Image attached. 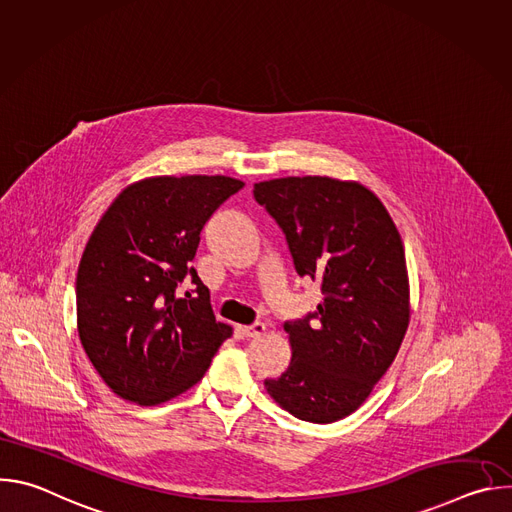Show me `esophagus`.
<instances>
[{
  "label": "esophagus",
  "instance_id": "esophagus-1",
  "mask_svg": "<svg viewBox=\"0 0 512 512\" xmlns=\"http://www.w3.org/2000/svg\"><path fill=\"white\" fill-rule=\"evenodd\" d=\"M243 332H245L247 338H257V336H261L265 332V324L263 322H255L251 326H245Z\"/></svg>",
  "mask_w": 512,
  "mask_h": 512
}]
</instances>
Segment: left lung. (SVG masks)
Returning <instances> with one entry per match:
<instances>
[{
    "instance_id": "1",
    "label": "left lung",
    "mask_w": 512,
    "mask_h": 512,
    "mask_svg": "<svg viewBox=\"0 0 512 512\" xmlns=\"http://www.w3.org/2000/svg\"><path fill=\"white\" fill-rule=\"evenodd\" d=\"M253 196L281 227L298 275L324 294L314 314L285 322L291 362L265 389L298 419L338 421L367 401L405 338L401 235L377 194L352 180L287 176L255 184Z\"/></svg>"
}]
</instances>
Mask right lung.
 I'll return each instance as SVG.
<instances>
[{"instance_id": "obj_1", "label": "right lung", "mask_w": 512, "mask_h": 512, "mask_svg": "<svg viewBox=\"0 0 512 512\" xmlns=\"http://www.w3.org/2000/svg\"><path fill=\"white\" fill-rule=\"evenodd\" d=\"M245 182L154 176L129 184L101 216L77 273L81 344L107 387L158 405L196 385L233 328L216 322L190 261L212 212ZM197 285L182 299L179 283Z\"/></svg>"}]
</instances>
